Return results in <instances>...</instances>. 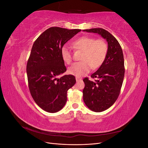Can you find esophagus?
Segmentation results:
<instances>
[{"label":"esophagus","instance_id":"34e87169","mask_svg":"<svg viewBox=\"0 0 148 148\" xmlns=\"http://www.w3.org/2000/svg\"><path fill=\"white\" fill-rule=\"evenodd\" d=\"M80 80H82V78H79V77H76V81L77 82H79Z\"/></svg>","mask_w":148,"mask_h":148}]
</instances>
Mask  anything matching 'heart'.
<instances>
[{"label":"heart","mask_w":148,"mask_h":148,"mask_svg":"<svg viewBox=\"0 0 148 148\" xmlns=\"http://www.w3.org/2000/svg\"><path fill=\"white\" fill-rule=\"evenodd\" d=\"M72 45L75 49L83 51L80 58L82 61L75 62L68 70L69 73L78 77L88 73L91 68L96 69L99 67L104 62L108 50L107 44L104 40L89 36L76 39ZM60 53L64 62L70 64L72 56L69 47L66 45L62 46Z\"/></svg>","instance_id":"heart-1"}]
</instances>
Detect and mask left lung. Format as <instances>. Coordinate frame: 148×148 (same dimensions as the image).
<instances>
[{
	"label": "left lung",
	"mask_w": 148,
	"mask_h": 148,
	"mask_svg": "<svg viewBox=\"0 0 148 148\" xmlns=\"http://www.w3.org/2000/svg\"><path fill=\"white\" fill-rule=\"evenodd\" d=\"M83 31L101 35L108 44L104 62L91 76L97 79L92 82L88 78L83 79L85 104L92 111L100 112L112 106L119 96L125 74L123 51L117 40L107 31L102 28Z\"/></svg>",
	"instance_id": "left-lung-1"
}]
</instances>
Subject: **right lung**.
I'll use <instances>...</instances> for the list:
<instances>
[{"label":"right lung","mask_w":148,"mask_h":148,"mask_svg":"<svg viewBox=\"0 0 148 148\" xmlns=\"http://www.w3.org/2000/svg\"><path fill=\"white\" fill-rule=\"evenodd\" d=\"M81 29L51 27L34 42L26 66L29 91L42 109L55 113L66 102V92L76 83L73 75L59 76L66 69L60 50L64 44Z\"/></svg>","instance_id":"right-lung-1"}]
</instances>
